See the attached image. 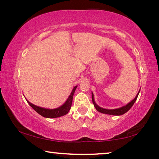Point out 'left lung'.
Returning a JSON list of instances; mask_svg holds the SVG:
<instances>
[{
  "instance_id": "left-lung-1",
  "label": "left lung",
  "mask_w": 159,
  "mask_h": 159,
  "mask_svg": "<svg viewBox=\"0 0 159 159\" xmlns=\"http://www.w3.org/2000/svg\"><path fill=\"white\" fill-rule=\"evenodd\" d=\"M140 91V90H139ZM139 91L138 93V95H136L135 98L134 99H133V100H132L130 102H129L128 104H126V105L123 106L122 107H120V108H118V109H104V108H102L99 106H98V104L95 103V99H94V95L93 93H92V99H93V103L94 104V106H95V109L98 110L99 112L102 113V114H109V115H114V116H120V115H123L125 113L127 112L130 109V108L134 104V102H135L137 98H138V95H139Z\"/></svg>"
}]
</instances>
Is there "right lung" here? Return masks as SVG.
Here are the masks:
<instances>
[{
  "mask_svg": "<svg viewBox=\"0 0 159 159\" xmlns=\"http://www.w3.org/2000/svg\"><path fill=\"white\" fill-rule=\"evenodd\" d=\"M78 85H76L75 87L73 88L72 90L71 94L69 96L68 99H66V101L65 102V103L63 104L62 105L60 106V107H57L56 109H45V108H43V107H38L34 105V104L31 103L30 102H29L27 99L28 103L29 104L32 108H33L35 111H36L38 114H39L41 116L45 118H57V117H60L62 116L66 115L67 113L69 111L70 109H71V104H72V100H73V96L74 94L75 93V90H76V88Z\"/></svg>",
  "mask_w": 159,
  "mask_h": 159,
  "instance_id": "add662e5",
  "label": "right lung"
}]
</instances>
